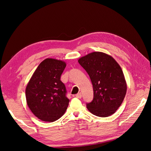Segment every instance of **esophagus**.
Listing matches in <instances>:
<instances>
[{
    "label": "esophagus",
    "instance_id": "esophagus-1",
    "mask_svg": "<svg viewBox=\"0 0 151 151\" xmlns=\"http://www.w3.org/2000/svg\"><path fill=\"white\" fill-rule=\"evenodd\" d=\"M76 98H82V94L81 93H78V94H77L76 95Z\"/></svg>",
    "mask_w": 151,
    "mask_h": 151
}]
</instances>
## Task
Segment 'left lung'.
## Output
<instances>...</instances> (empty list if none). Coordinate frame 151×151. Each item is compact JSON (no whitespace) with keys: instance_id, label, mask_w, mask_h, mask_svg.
I'll return each mask as SVG.
<instances>
[{"instance_id":"1","label":"left lung","mask_w":151,"mask_h":151,"mask_svg":"<svg viewBox=\"0 0 151 151\" xmlns=\"http://www.w3.org/2000/svg\"><path fill=\"white\" fill-rule=\"evenodd\" d=\"M79 64L88 73L93 87V101L88 110L99 117L113 115L120 106L127 92V83L120 65L111 56L94 52L82 57Z\"/></svg>"}]
</instances>
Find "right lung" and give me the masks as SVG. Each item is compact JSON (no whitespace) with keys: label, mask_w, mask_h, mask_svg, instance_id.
I'll list each match as a JSON object with an SVG mask.
<instances>
[{"label":"right lung","mask_w":151,"mask_h":151,"mask_svg":"<svg viewBox=\"0 0 151 151\" xmlns=\"http://www.w3.org/2000/svg\"><path fill=\"white\" fill-rule=\"evenodd\" d=\"M66 63L46 58L40 63L26 88L27 104L34 115L43 122H53L65 113L69 99L60 77Z\"/></svg>","instance_id":"right-lung-1"}]
</instances>
